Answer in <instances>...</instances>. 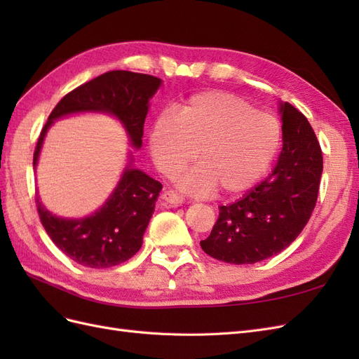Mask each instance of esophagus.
Masks as SVG:
<instances>
[{
  "label": "esophagus",
  "instance_id": "esophagus-1",
  "mask_svg": "<svg viewBox=\"0 0 359 359\" xmlns=\"http://www.w3.org/2000/svg\"><path fill=\"white\" fill-rule=\"evenodd\" d=\"M161 199L169 205H182L184 203V198L181 196V194H178L177 191H173V190H166L165 193L161 194Z\"/></svg>",
  "mask_w": 359,
  "mask_h": 359
}]
</instances>
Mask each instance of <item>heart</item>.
I'll list each match as a JSON object with an SVG mask.
<instances>
[{"label": "heart", "mask_w": 359, "mask_h": 359, "mask_svg": "<svg viewBox=\"0 0 359 359\" xmlns=\"http://www.w3.org/2000/svg\"><path fill=\"white\" fill-rule=\"evenodd\" d=\"M280 124L233 94L191 95L180 112L165 111L149 135L151 156L170 177L196 157L201 166L182 175L180 187L201 194L217 187L223 194L248 190L262 178L280 147Z\"/></svg>", "instance_id": "heart-1"}]
</instances>
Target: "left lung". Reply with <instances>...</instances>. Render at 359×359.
Masks as SVG:
<instances>
[{
	"label": "left lung",
	"mask_w": 359,
	"mask_h": 359,
	"mask_svg": "<svg viewBox=\"0 0 359 359\" xmlns=\"http://www.w3.org/2000/svg\"><path fill=\"white\" fill-rule=\"evenodd\" d=\"M283 148L271 175L229 205H222L206 255L248 265L283 252L304 229L316 206L323 158L309 119L297 107L280 103Z\"/></svg>",
	"instance_id": "1"
}]
</instances>
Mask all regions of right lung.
<instances>
[{
	"mask_svg": "<svg viewBox=\"0 0 359 359\" xmlns=\"http://www.w3.org/2000/svg\"><path fill=\"white\" fill-rule=\"evenodd\" d=\"M156 76L114 70L64 95L43 127L34 151L37 166L43 140L55 119L79 112H102L118 118L135 148L142 147L149 99L160 88ZM130 157L118 186L102 208L83 219H62L49 212L36 194L40 222L61 252L76 264L103 269L126 262L142 247L161 184L132 168Z\"/></svg>",
	"mask_w": 359,
	"mask_h": 359,
	"instance_id": "right-lung-1",
	"label": "right lung"
}]
</instances>
